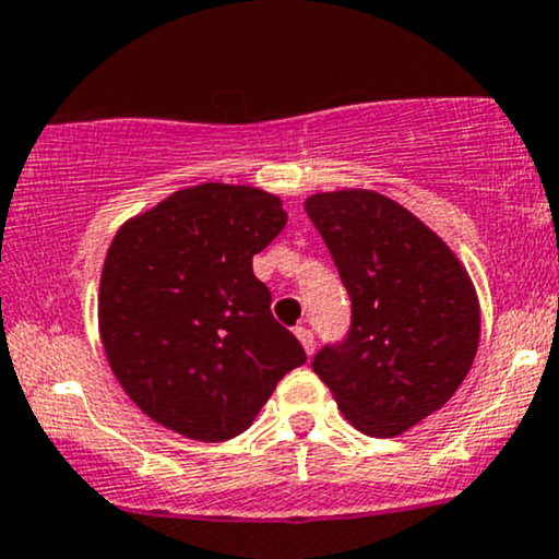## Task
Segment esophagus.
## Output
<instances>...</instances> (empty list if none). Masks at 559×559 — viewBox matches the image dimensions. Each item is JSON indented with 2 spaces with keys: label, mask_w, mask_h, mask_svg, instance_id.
I'll return each instance as SVG.
<instances>
[{
  "label": "esophagus",
  "mask_w": 559,
  "mask_h": 559,
  "mask_svg": "<svg viewBox=\"0 0 559 559\" xmlns=\"http://www.w3.org/2000/svg\"><path fill=\"white\" fill-rule=\"evenodd\" d=\"M295 337L300 340V345H304V350L308 353V356H311L313 353V334H311V330H306V326H295Z\"/></svg>",
  "instance_id": "1"
}]
</instances>
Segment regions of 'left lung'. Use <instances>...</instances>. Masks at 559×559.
Returning <instances> with one entry per match:
<instances>
[{
	"label": "left lung",
	"mask_w": 559,
	"mask_h": 559,
	"mask_svg": "<svg viewBox=\"0 0 559 559\" xmlns=\"http://www.w3.org/2000/svg\"><path fill=\"white\" fill-rule=\"evenodd\" d=\"M306 214L353 304L350 332L321 347L313 371L358 431L403 435L442 408L474 366V282L448 242L377 190L313 193Z\"/></svg>",
	"instance_id": "1"
}]
</instances>
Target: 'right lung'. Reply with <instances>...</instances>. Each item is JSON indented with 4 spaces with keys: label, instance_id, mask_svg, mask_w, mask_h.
I'll return each mask as SVG.
<instances>
[{
    "label": "right lung",
    "instance_id": "right-lung-1",
    "mask_svg": "<svg viewBox=\"0 0 559 559\" xmlns=\"http://www.w3.org/2000/svg\"><path fill=\"white\" fill-rule=\"evenodd\" d=\"M285 225L280 195L203 182L117 229L98 285V334L117 382L156 424L225 442L306 364L253 274V255Z\"/></svg>",
    "mask_w": 559,
    "mask_h": 559
}]
</instances>
